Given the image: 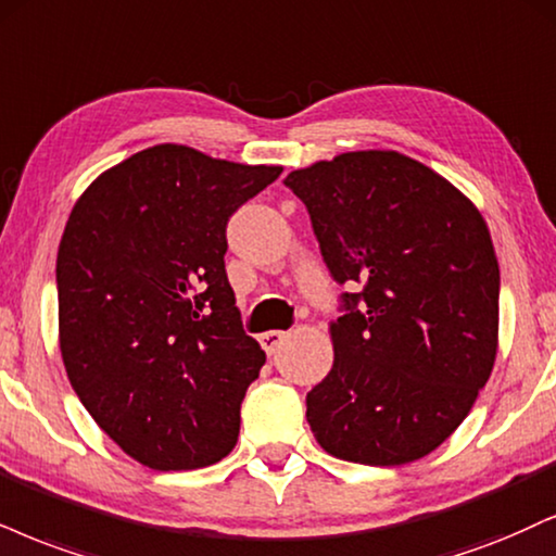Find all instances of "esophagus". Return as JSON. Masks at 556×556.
<instances>
[{"mask_svg": "<svg viewBox=\"0 0 556 556\" xmlns=\"http://www.w3.org/2000/svg\"><path fill=\"white\" fill-rule=\"evenodd\" d=\"M283 340H286V332H280V330H270V332L260 334V345L265 348L267 355L278 353V348L283 345Z\"/></svg>", "mask_w": 556, "mask_h": 556, "instance_id": "1", "label": "esophagus"}]
</instances>
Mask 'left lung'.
<instances>
[{
  "mask_svg": "<svg viewBox=\"0 0 556 556\" xmlns=\"http://www.w3.org/2000/svg\"><path fill=\"white\" fill-rule=\"evenodd\" d=\"M342 293L332 371L306 394L327 454L400 467L435 451L497 355L500 267L477 205L400 152H348L283 180Z\"/></svg>",
  "mask_w": 556,
  "mask_h": 556,
  "instance_id": "obj_1",
  "label": "left lung"
}]
</instances>
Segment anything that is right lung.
<instances>
[{
	"label": "right lung",
	"instance_id": "1",
	"mask_svg": "<svg viewBox=\"0 0 556 556\" xmlns=\"http://www.w3.org/2000/svg\"><path fill=\"white\" fill-rule=\"evenodd\" d=\"M280 173L160 143L74 203L56 257L61 358L92 420L143 467H211L237 445L265 353L226 278V222Z\"/></svg>",
	"mask_w": 556,
	"mask_h": 556
}]
</instances>
